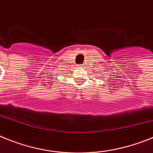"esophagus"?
<instances>
[{
  "instance_id": "obj_1",
  "label": "esophagus",
  "mask_w": 153,
  "mask_h": 153,
  "mask_svg": "<svg viewBox=\"0 0 153 153\" xmlns=\"http://www.w3.org/2000/svg\"><path fill=\"white\" fill-rule=\"evenodd\" d=\"M79 67H80L81 68H84L85 65H83V64H82V65H79Z\"/></svg>"
}]
</instances>
